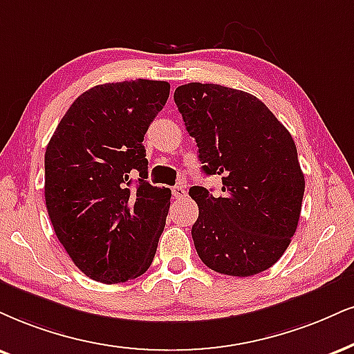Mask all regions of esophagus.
<instances>
[{
  "label": "esophagus",
  "instance_id": "1",
  "mask_svg": "<svg viewBox=\"0 0 354 354\" xmlns=\"http://www.w3.org/2000/svg\"><path fill=\"white\" fill-rule=\"evenodd\" d=\"M172 194H174V197L178 198V200L187 197V190H185L184 185H176V187H174Z\"/></svg>",
  "mask_w": 354,
  "mask_h": 354
}]
</instances>
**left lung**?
<instances>
[{"instance_id":"obj_1","label":"left lung","mask_w":354,"mask_h":354,"mask_svg":"<svg viewBox=\"0 0 354 354\" xmlns=\"http://www.w3.org/2000/svg\"><path fill=\"white\" fill-rule=\"evenodd\" d=\"M174 100L198 146L207 176L221 194L192 187L198 205L192 226L205 266L250 277L281 259L297 230L305 178L290 133L254 95L215 84L176 88Z\"/></svg>"}]
</instances>
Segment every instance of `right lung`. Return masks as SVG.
I'll use <instances>...</instances> for the list:
<instances>
[{
    "label": "right lung",
    "mask_w": 354,
    "mask_h": 354,
    "mask_svg": "<svg viewBox=\"0 0 354 354\" xmlns=\"http://www.w3.org/2000/svg\"><path fill=\"white\" fill-rule=\"evenodd\" d=\"M170 85H97L65 113L46 149V207L59 241L85 276L103 283L142 276L154 259L170 190L152 187L142 141ZM139 175L137 187L132 176Z\"/></svg>",
    "instance_id": "1"
}]
</instances>
